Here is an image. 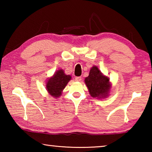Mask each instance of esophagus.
<instances>
[{"instance_id":"esophagus-1","label":"esophagus","mask_w":152,"mask_h":152,"mask_svg":"<svg viewBox=\"0 0 152 152\" xmlns=\"http://www.w3.org/2000/svg\"><path fill=\"white\" fill-rule=\"evenodd\" d=\"M75 80L77 82H80L82 80V78L81 77H76Z\"/></svg>"}]
</instances>
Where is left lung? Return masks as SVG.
Returning a JSON list of instances; mask_svg holds the SVG:
<instances>
[{
	"label": "left lung",
	"instance_id": "1",
	"mask_svg": "<svg viewBox=\"0 0 152 152\" xmlns=\"http://www.w3.org/2000/svg\"><path fill=\"white\" fill-rule=\"evenodd\" d=\"M109 78L104 76L99 68L93 66L90 70L89 75L84 79L90 95L97 99H106L109 96L112 84Z\"/></svg>",
	"mask_w": 152,
	"mask_h": 152
}]
</instances>
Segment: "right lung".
I'll return each instance as SVG.
<instances>
[{
    "mask_svg": "<svg viewBox=\"0 0 152 152\" xmlns=\"http://www.w3.org/2000/svg\"><path fill=\"white\" fill-rule=\"evenodd\" d=\"M71 79L70 75H66L64 70L60 69L48 79L46 82V90L51 96L58 99L62 94L64 89Z\"/></svg>",
    "mask_w": 152,
    "mask_h": 152,
    "instance_id": "obj_1",
    "label": "right lung"
}]
</instances>
